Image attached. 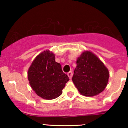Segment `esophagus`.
Segmentation results:
<instances>
[{
	"mask_svg": "<svg viewBox=\"0 0 128 128\" xmlns=\"http://www.w3.org/2000/svg\"><path fill=\"white\" fill-rule=\"evenodd\" d=\"M68 77H69V78H71L72 77V72L71 71L68 72Z\"/></svg>",
	"mask_w": 128,
	"mask_h": 128,
	"instance_id": "esophagus-1",
	"label": "esophagus"
}]
</instances>
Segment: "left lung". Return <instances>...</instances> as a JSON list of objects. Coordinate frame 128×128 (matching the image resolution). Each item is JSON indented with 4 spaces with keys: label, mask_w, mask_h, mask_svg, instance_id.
<instances>
[{
    "label": "left lung",
    "mask_w": 128,
    "mask_h": 128,
    "mask_svg": "<svg viewBox=\"0 0 128 128\" xmlns=\"http://www.w3.org/2000/svg\"><path fill=\"white\" fill-rule=\"evenodd\" d=\"M109 73L106 67L95 54L85 51L77 58L72 80L81 95L93 96L105 89Z\"/></svg>",
    "instance_id": "8db88e82"
}]
</instances>
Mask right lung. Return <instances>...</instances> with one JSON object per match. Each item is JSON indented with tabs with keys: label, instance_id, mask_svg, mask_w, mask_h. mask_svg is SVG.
<instances>
[{
	"label": "right lung",
	"instance_id": "1",
	"mask_svg": "<svg viewBox=\"0 0 128 128\" xmlns=\"http://www.w3.org/2000/svg\"><path fill=\"white\" fill-rule=\"evenodd\" d=\"M28 79L36 95L46 100L60 96L69 80L60 64L55 61V54L50 50L42 51L34 58L28 69Z\"/></svg>",
	"mask_w": 128,
	"mask_h": 128
}]
</instances>
